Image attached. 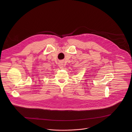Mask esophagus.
<instances>
[{
    "label": "esophagus",
    "instance_id": "1",
    "mask_svg": "<svg viewBox=\"0 0 132 132\" xmlns=\"http://www.w3.org/2000/svg\"><path fill=\"white\" fill-rule=\"evenodd\" d=\"M59 67L60 68V69H62L64 67V64H63V62L62 61H60L59 64Z\"/></svg>",
    "mask_w": 132,
    "mask_h": 132
}]
</instances>
